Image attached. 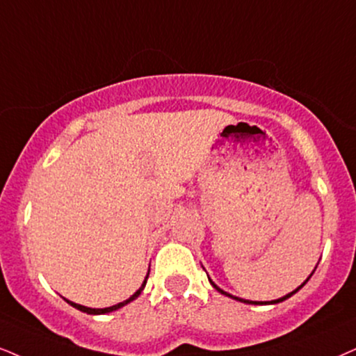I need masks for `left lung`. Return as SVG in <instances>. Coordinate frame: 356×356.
Returning a JSON list of instances; mask_svg holds the SVG:
<instances>
[{
    "label": "left lung",
    "mask_w": 356,
    "mask_h": 356,
    "mask_svg": "<svg viewBox=\"0 0 356 356\" xmlns=\"http://www.w3.org/2000/svg\"><path fill=\"white\" fill-rule=\"evenodd\" d=\"M314 274V273H312ZM312 274H310V276H312ZM209 281H210V279H209ZM307 281H309V277H307ZM307 281H305V282H307ZM305 282H304V284H305ZM210 284L211 286H213L215 287V289H217L218 292H222V294H225V296H228V298H233V296L232 294H228V292H225V291H222V289H220V287L218 286H215L213 284V282H211L210 281ZM302 284V286H304ZM302 286H299L298 287V289H296V291H292L291 292V294H287V296H284V298H281V299H276V300H271V302H269V304H277V302H282V300H286V299H289L291 298V296L292 294H296V292H298L299 289H300V287H302ZM233 299H236V300H240V302H246V304H268V302H254V300H245V299H238V298H233Z\"/></svg>",
    "instance_id": "left-lung-1"
}]
</instances>
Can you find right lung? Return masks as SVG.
Masks as SVG:
<instances>
[{"mask_svg": "<svg viewBox=\"0 0 356 356\" xmlns=\"http://www.w3.org/2000/svg\"><path fill=\"white\" fill-rule=\"evenodd\" d=\"M146 281H147V276H146V279H145V282H143V286L139 287V289H138L136 292H134V294L131 296V298H129V299H126V300H123V302H120V304H116V305H111V307H105V309H90V307H85V305H80V304L70 302V300H67V302H69L70 305H74L75 309L82 310V312H87V314H93V316H97V314H108V312H113V310L120 309V307H123V305H126V304H128V302H131V300L136 299L138 296L141 294V291L145 289V286H146Z\"/></svg>", "mask_w": 356, "mask_h": 356, "instance_id": "add662e5", "label": "right lung"}]
</instances>
